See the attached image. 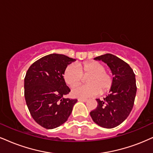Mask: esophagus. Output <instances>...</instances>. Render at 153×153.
Returning <instances> with one entry per match:
<instances>
[{
	"instance_id": "esophagus-1",
	"label": "esophagus",
	"mask_w": 153,
	"mask_h": 153,
	"mask_svg": "<svg viewBox=\"0 0 153 153\" xmlns=\"http://www.w3.org/2000/svg\"><path fill=\"white\" fill-rule=\"evenodd\" d=\"M79 101H82V102H86L88 101L86 99H78Z\"/></svg>"
}]
</instances>
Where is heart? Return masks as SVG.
I'll return each instance as SVG.
<instances>
[{
	"label": "heart",
	"mask_w": 153,
	"mask_h": 153,
	"mask_svg": "<svg viewBox=\"0 0 153 153\" xmlns=\"http://www.w3.org/2000/svg\"><path fill=\"white\" fill-rule=\"evenodd\" d=\"M105 67L97 61L85 62L77 65H69L65 69L64 78L69 86H75L82 81L83 76H88L86 85L77 86L71 90V96L86 99L100 94L108 92L114 84L113 76Z\"/></svg>",
	"instance_id": "b5f03b06"
}]
</instances>
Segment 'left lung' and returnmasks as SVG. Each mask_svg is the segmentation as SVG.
Wrapping results in <instances>:
<instances>
[{"label":"left lung","mask_w":153,"mask_h":153,"mask_svg":"<svg viewBox=\"0 0 153 153\" xmlns=\"http://www.w3.org/2000/svg\"><path fill=\"white\" fill-rule=\"evenodd\" d=\"M94 59L101 60L110 67L114 84L103 101L97 99V107L90 115L99 126L113 128L122 123L133 108L137 91L135 75L126 62L114 54H105Z\"/></svg>","instance_id":"1"}]
</instances>
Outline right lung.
<instances>
[{
	"instance_id": "1",
	"label": "right lung",
	"mask_w": 153,
	"mask_h": 153,
	"mask_svg": "<svg viewBox=\"0 0 153 153\" xmlns=\"http://www.w3.org/2000/svg\"><path fill=\"white\" fill-rule=\"evenodd\" d=\"M74 59L51 54L29 67L24 81L25 99L32 117L47 129L59 127L67 121L77 99H65L70 92L64 73Z\"/></svg>"
}]
</instances>
